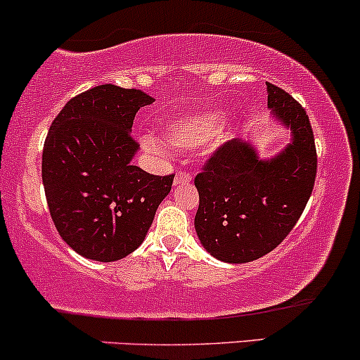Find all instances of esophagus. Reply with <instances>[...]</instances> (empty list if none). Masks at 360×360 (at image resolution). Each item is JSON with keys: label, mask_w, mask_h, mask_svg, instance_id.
Wrapping results in <instances>:
<instances>
[{"label": "esophagus", "mask_w": 360, "mask_h": 360, "mask_svg": "<svg viewBox=\"0 0 360 360\" xmlns=\"http://www.w3.org/2000/svg\"><path fill=\"white\" fill-rule=\"evenodd\" d=\"M192 175L187 172H179L175 176V184H184V181H191Z\"/></svg>", "instance_id": "34e87169"}]
</instances>
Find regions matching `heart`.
Segmentation results:
<instances>
[{
    "instance_id": "heart-1",
    "label": "heart",
    "mask_w": 360,
    "mask_h": 360,
    "mask_svg": "<svg viewBox=\"0 0 360 360\" xmlns=\"http://www.w3.org/2000/svg\"><path fill=\"white\" fill-rule=\"evenodd\" d=\"M223 125H225V115L219 111L191 115V117L173 120L163 125L161 139L166 146L173 149H195L214 141L221 134ZM142 146L153 153L163 150L160 142L154 139H144Z\"/></svg>"
}]
</instances>
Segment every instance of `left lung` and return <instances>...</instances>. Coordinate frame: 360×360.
Listing matches in <instances>:
<instances>
[{
    "instance_id": "1",
    "label": "left lung",
    "mask_w": 360,
    "mask_h": 360,
    "mask_svg": "<svg viewBox=\"0 0 360 360\" xmlns=\"http://www.w3.org/2000/svg\"><path fill=\"white\" fill-rule=\"evenodd\" d=\"M268 106L292 130V142L271 160L231 139L212 150L197 173L195 231L207 252L225 262H249L271 252L297 225L318 172L314 134L300 103L274 84Z\"/></svg>"
}]
</instances>
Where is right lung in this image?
<instances>
[{"mask_svg":"<svg viewBox=\"0 0 360 360\" xmlns=\"http://www.w3.org/2000/svg\"><path fill=\"white\" fill-rule=\"evenodd\" d=\"M154 99L103 84L77 94L49 127L42 184L58 233L75 252L111 262L146 238L175 175H150L132 161L134 118Z\"/></svg>","mask_w":360,"mask_h":360,"instance_id":"1","label":"right lung"}]
</instances>
